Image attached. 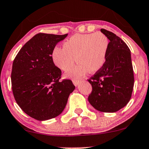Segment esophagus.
Listing matches in <instances>:
<instances>
[{
    "mask_svg": "<svg viewBox=\"0 0 149 149\" xmlns=\"http://www.w3.org/2000/svg\"><path fill=\"white\" fill-rule=\"evenodd\" d=\"M73 85H74L75 86H78V85H79V83H80V80H79L73 79Z\"/></svg>",
    "mask_w": 149,
    "mask_h": 149,
    "instance_id": "esophagus-1",
    "label": "esophagus"
}]
</instances>
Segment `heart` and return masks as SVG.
Masks as SVG:
<instances>
[{
	"label": "heart",
	"instance_id": "b5f03b06",
	"mask_svg": "<svg viewBox=\"0 0 149 149\" xmlns=\"http://www.w3.org/2000/svg\"><path fill=\"white\" fill-rule=\"evenodd\" d=\"M108 49L109 40L103 33L75 34L64 41L63 47H54L52 59L59 69L68 71L73 67L76 58L78 64L67 76L79 78L89 71L90 73L99 71L105 64Z\"/></svg>",
	"mask_w": 149,
	"mask_h": 149
}]
</instances>
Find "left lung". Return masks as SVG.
Masks as SVG:
<instances>
[{"mask_svg": "<svg viewBox=\"0 0 149 149\" xmlns=\"http://www.w3.org/2000/svg\"><path fill=\"white\" fill-rule=\"evenodd\" d=\"M109 42L105 64L88 80L92 87L89 103L96 110L115 112L126 106L132 96L134 73L130 51L126 44L112 32L101 29Z\"/></svg>", "mask_w": 149, "mask_h": 149, "instance_id": "1", "label": "left lung"}]
</instances>
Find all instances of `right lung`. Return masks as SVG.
Returning a JSON list of instances; mask_svg holds the SVG:
<instances>
[{
    "label": "right lung",
    "mask_w": 149,
    "mask_h": 149,
    "mask_svg": "<svg viewBox=\"0 0 149 149\" xmlns=\"http://www.w3.org/2000/svg\"><path fill=\"white\" fill-rule=\"evenodd\" d=\"M67 35L37 34L14 60L11 73L14 97L21 110L35 119L44 121L60 114L75 89L71 80L60 81L62 71L52 59L53 49Z\"/></svg>",
    "instance_id": "add662e5"
}]
</instances>
